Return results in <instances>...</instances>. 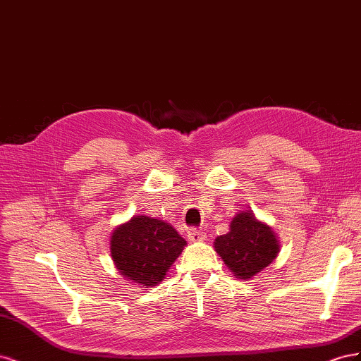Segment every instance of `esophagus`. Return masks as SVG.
Here are the masks:
<instances>
[{"instance_id":"1","label":"esophagus","mask_w":361,"mask_h":361,"mask_svg":"<svg viewBox=\"0 0 361 361\" xmlns=\"http://www.w3.org/2000/svg\"><path fill=\"white\" fill-rule=\"evenodd\" d=\"M187 236L191 243H200L206 239V233L203 231H199V228H190Z\"/></svg>"}]
</instances>
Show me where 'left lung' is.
Instances as JSON below:
<instances>
[{
    "label": "left lung",
    "instance_id": "obj_1",
    "mask_svg": "<svg viewBox=\"0 0 361 361\" xmlns=\"http://www.w3.org/2000/svg\"><path fill=\"white\" fill-rule=\"evenodd\" d=\"M215 251L241 280H251L271 265L280 251L276 232L253 211H239L226 235L215 238Z\"/></svg>",
    "mask_w": 361,
    "mask_h": 361
}]
</instances>
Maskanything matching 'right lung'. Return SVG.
Listing matches in <instances>:
<instances>
[{
  "instance_id": "obj_1",
  "label": "right lung",
  "mask_w": 361,
  "mask_h": 361,
  "mask_svg": "<svg viewBox=\"0 0 361 361\" xmlns=\"http://www.w3.org/2000/svg\"><path fill=\"white\" fill-rule=\"evenodd\" d=\"M185 245L187 241L170 223L145 214L117 226L110 238L116 268L141 288L159 285Z\"/></svg>"
}]
</instances>
